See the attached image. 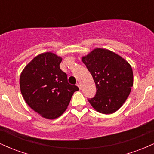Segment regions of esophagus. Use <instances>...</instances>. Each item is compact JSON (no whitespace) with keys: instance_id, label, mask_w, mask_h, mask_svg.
<instances>
[{"instance_id":"1","label":"esophagus","mask_w":154,"mask_h":154,"mask_svg":"<svg viewBox=\"0 0 154 154\" xmlns=\"http://www.w3.org/2000/svg\"><path fill=\"white\" fill-rule=\"evenodd\" d=\"M77 85L78 86V88H79V89H82V85H81V83L80 82H77Z\"/></svg>"}]
</instances>
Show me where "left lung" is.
<instances>
[{"mask_svg":"<svg viewBox=\"0 0 154 154\" xmlns=\"http://www.w3.org/2000/svg\"><path fill=\"white\" fill-rule=\"evenodd\" d=\"M91 72L97 91L88 101L98 112L114 113L123 105L133 85L130 64L112 51L95 48L82 58Z\"/></svg>","mask_w":154,"mask_h":154,"instance_id":"obj_1","label":"left lung"}]
</instances>
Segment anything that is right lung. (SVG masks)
I'll list each match as a JSON object with an SVG mask.
<instances>
[{
    "mask_svg": "<svg viewBox=\"0 0 154 154\" xmlns=\"http://www.w3.org/2000/svg\"><path fill=\"white\" fill-rule=\"evenodd\" d=\"M62 61L54 53L39 54L22 72L20 90L27 105L40 116L56 119L66 111L72 96L79 88L70 85L61 71Z\"/></svg>",
    "mask_w": 154,
    "mask_h": 154,
    "instance_id": "add662e5",
    "label": "right lung"
}]
</instances>
